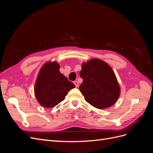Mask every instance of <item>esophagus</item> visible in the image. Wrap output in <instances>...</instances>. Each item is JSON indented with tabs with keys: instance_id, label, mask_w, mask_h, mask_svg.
Returning <instances> with one entry per match:
<instances>
[{
	"instance_id": "esophagus-1",
	"label": "esophagus",
	"mask_w": 153,
	"mask_h": 153,
	"mask_svg": "<svg viewBox=\"0 0 153 153\" xmlns=\"http://www.w3.org/2000/svg\"><path fill=\"white\" fill-rule=\"evenodd\" d=\"M73 84H75V85L76 87H79V84H78V82L77 81H75V82H74Z\"/></svg>"
}]
</instances>
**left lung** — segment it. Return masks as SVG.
<instances>
[{
  "label": "left lung",
  "instance_id": "obj_1",
  "mask_svg": "<svg viewBox=\"0 0 153 153\" xmlns=\"http://www.w3.org/2000/svg\"><path fill=\"white\" fill-rule=\"evenodd\" d=\"M80 76L83 82L79 89L87 102L96 108L112 106L120 95V87L115 73L107 63L98 59L82 65Z\"/></svg>",
  "mask_w": 153,
  "mask_h": 153
}]
</instances>
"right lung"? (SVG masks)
<instances>
[{
  "label": "right lung",
  "instance_id": "obj_1",
  "mask_svg": "<svg viewBox=\"0 0 153 153\" xmlns=\"http://www.w3.org/2000/svg\"><path fill=\"white\" fill-rule=\"evenodd\" d=\"M56 62H48L41 68L34 85L35 96L39 104L46 108H52L65 99L68 92L75 88L59 71Z\"/></svg>",
  "mask_w": 153,
  "mask_h": 153
}]
</instances>
